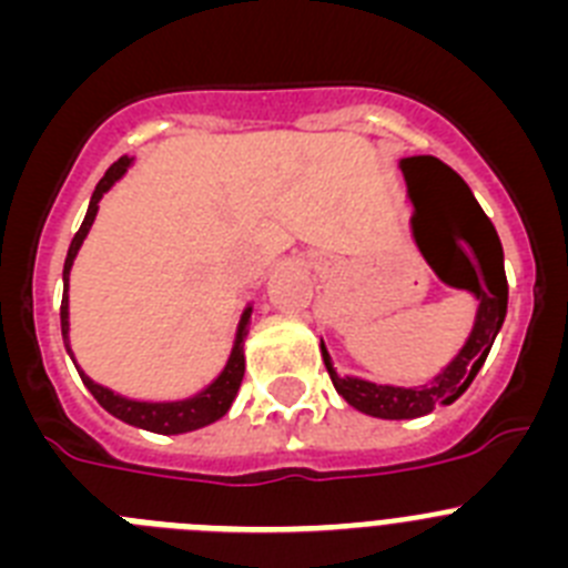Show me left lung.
I'll return each instance as SVG.
<instances>
[{"label": "left lung", "instance_id": "8db88e82", "mask_svg": "<svg viewBox=\"0 0 568 568\" xmlns=\"http://www.w3.org/2000/svg\"><path fill=\"white\" fill-rule=\"evenodd\" d=\"M409 199L415 204L413 233L418 247L429 258L435 273L453 284V287L469 290L478 304V318L469 341L464 344L455 361L429 386H381L361 378H344L335 369L327 346L321 341V355L327 364L335 389L349 406L373 418L400 420L420 418L433 413L435 406H446L458 400L469 389L478 369L489 355L495 335L500 333L506 318V301H509V284L504 270V247L495 233L489 215L475 202L469 184L446 168L435 155H413L400 162ZM442 258L435 265L432 250Z\"/></svg>", "mask_w": 568, "mask_h": 568}]
</instances>
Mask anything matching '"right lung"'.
<instances>
[{
    "mask_svg": "<svg viewBox=\"0 0 568 568\" xmlns=\"http://www.w3.org/2000/svg\"><path fill=\"white\" fill-rule=\"evenodd\" d=\"M128 164H130L128 155H122L119 162L110 164L108 173L102 175V182L97 184V190H93V195H90V207H88V215H84L82 227H79V233L73 235V241H70L68 258H64V273H62V278H64L62 310H59V315H62V338H64V346H68V353H70V344H68V275H70V267H73V258H77L79 247H82V241H84V235H88L90 224H93V219H97L99 199H102V195L108 193L115 182H119V179H122L124 170H128ZM250 313H253V310L247 307L244 310V315H241L233 353H230V361H227V366H224V373L219 375V378H215L213 384L204 389V393L195 395V398L173 400V404L128 400V398H122V395H115V393H110V389H104V386H99L97 381H90L82 369H79V375H82V381H84V386L90 389V395H93V398H97L110 415H115L119 420H124V424L139 426V429H148V433H159V435L193 433V429H202V426L213 424V420H219L222 415H227V409L233 406L235 395H239L241 378H244V338H247ZM70 358H73V353H70ZM73 364H77V361H73Z\"/></svg>",
    "mask_w": 568,
    "mask_h": 568,
    "instance_id": "obj_1",
    "label": "right lung"
}]
</instances>
